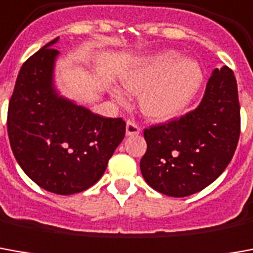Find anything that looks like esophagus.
<instances>
[{"instance_id": "obj_1", "label": "esophagus", "mask_w": 253, "mask_h": 253, "mask_svg": "<svg viewBox=\"0 0 253 253\" xmlns=\"http://www.w3.org/2000/svg\"><path fill=\"white\" fill-rule=\"evenodd\" d=\"M139 132H141V126L134 119H128L126 125L127 135H138Z\"/></svg>"}]
</instances>
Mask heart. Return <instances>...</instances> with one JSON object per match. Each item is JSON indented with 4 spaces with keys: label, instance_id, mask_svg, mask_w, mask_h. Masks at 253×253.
<instances>
[{
    "label": "heart",
    "instance_id": "obj_1",
    "mask_svg": "<svg viewBox=\"0 0 253 253\" xmlns=\"http://www.w3.org/2000/svg\"><path fill=\"white\" fill-rule=\"evenodd\" d=\"M203 82L200 65L189 59L179 60L176 53L157 54L137 65L125 78L128 91L139 94L141 111L156 121L179 115L188 107ZM116 98L122 96L116 93Z\"/></svg>",
    "mask_w": 253,
    "mask_h": 253
}]
</instances>
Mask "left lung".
Here are the masks:
<instances>
[{
	"label": "left lung",
	"mask_w": 253,
	"mask_h": 253,
	"mask_svg": "<svg viewBox=\"0 0 253 253\" xmlns=\"http://www.w3.org/2000/svg\"><path fill=\"white\" fill-rule=\"evenodd\" d=\"M241 130L237 82L229 67L213 70L200 105L144 130L141 172L171 197L197 193L218 178L237 148Z\"/></svg>",
	"instance_id": "1"
}]
</instances>
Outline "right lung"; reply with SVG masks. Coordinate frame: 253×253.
Returning <instances> with one entry per match:
<instances>
[{"label":"right lung","instance_id":"obj_1","mask_svg":"<svg viewBox=\"0 0 253 253\" xmlns=\"http://www.w3.org/2000/svg\"><path fill=\"white\" fill-rule=\"evenodd\" d=\"M50 41L20 68L8 107L10 148L23 171L47 192L74 194L93 186L126 134L122 118H105L59 97Z\"/></svg>","mask_w":253,"mask_h":253}]
</instances>
